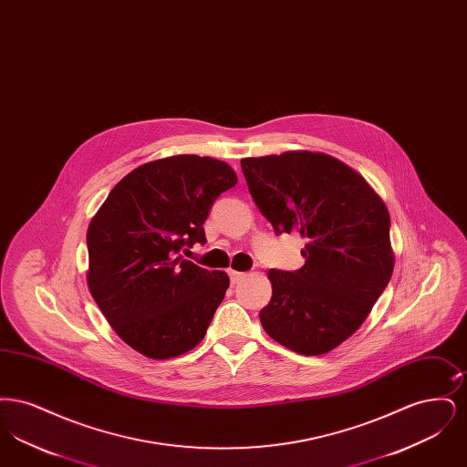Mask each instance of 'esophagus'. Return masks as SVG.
<instances>
[{"instance_id": "esophagus-1", "label": "esophagus", "mask_w": 467, "mask_h": 467, "mask_svg": "<svg viewBox=\"0 0 467 467\" xmlns=\"http://www.w3.org/2000/svg\"><path fill=\"white\" fill-rule=\"evenodd\" d=\"M229 276H231V284H238L240 280H244V273H240V271H234V269H229Z\"/></svg>"}]
</instances>
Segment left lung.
Listing matches in <instances>:
<instances>
[{
    "label": "left lung",
    "instance_id": "left-lung-1",
    "mask_svg": "<svg viewBox=\"0 0 467 467\" xmlns=\"http://www.w3.org/2000/svg\"><path fill=\"white\" fill-rule=\"evenodd\" d=\"M242 170L273 229L306 242L301 269H269L261 324L296 354H327L364 324L390 282L389 210L354 168L324 152L244 157Z\"/></svg>",
    "mask_w": 467,
    "mask_h": 467
}]
</instances>
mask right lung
<instances>
[{
  "label": "right lung",
  "mask_w": 467,
  "mask_h": 467,
  "mask_svg": "<svg viewBox=\"0 0 467 467\" xmlns=\"http://www.w3.org/2000/svg\"><path fill=\"white\" fill-rule=\"evenodd\" d=\"M234 170L194 154L134 168L90 219L88 287L117 336L149 358H173L200 345L229 287L223 271L180 255L204 244L202 223Z\"/></svg>",
  "instance_id": "add662e5"
}]
</instances>
